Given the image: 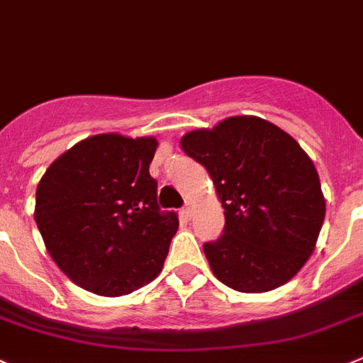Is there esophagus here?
Segmentation results:
<instances>
[{
    "instance_id": "esophagus-1",
    "label": "esophagus",
    "mask_w": 363,
    "mask_h": 363,
    "mask_svg": "<svg viewBox=\"0 0 363 363\" xmlns=\"http://www.w3.org/2000/svg\"><path fill=\"white\" fill-rule=\"evenodd\" d=\"M191 211H193V208H191V202H186V204H184V208L181 209V215H182V218H184V220H189V216H191Z\"/></svg>"
}]
</instances>
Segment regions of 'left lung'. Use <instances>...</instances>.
<instances>
[{
  "mask_svg": "<svg viewBox=\"0 0 363 363\" xmlns=\"http://www.w3.org/2000/svg\"><path fill=\"white\" fill-rule=\"evenodd\" d=\"M213 179L225 225L204 245L218 281L245 294L289 283L319 238L326 201L306 152L258 116H231L181 138Z\"/></svg>",
  "mask_w": 363,
  "mask_h": 363,
  "instance_id": "obj_1",
  "label": "left lung"
}]
</instances>
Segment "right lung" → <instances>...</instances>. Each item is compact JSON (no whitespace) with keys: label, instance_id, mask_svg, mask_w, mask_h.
I'll return each mask as SVG.
<instances>
[{"label":"right lung","instance_id":"right-lung-1","mask_svg":"<svg viewBox=\"0 0 363 363\" xmlns=\"http://www.w3.org/2000/svg\"><path fill=\"white\" fill-rule=\"evenodd\" d=\"M155 148L152 135H91L40 177L37 228L53 262L80 289L120 297L161 274L179 220L159 211L148 172Z\"/></svg>","mask_w":363,"mask_h":363}]
</instances>
